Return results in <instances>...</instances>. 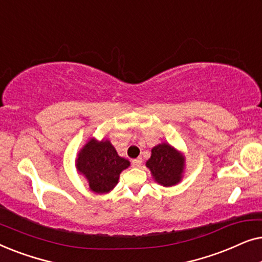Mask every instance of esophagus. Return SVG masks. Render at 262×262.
Listing matches in <instances>:
<instances>
[{
  "mask_svg": "<svg viewBox=\"0 0 262 262\" xmlns=\"http://www.w3.org/2000/svg\"><path fill=\"white\" fill-rule=\"evenodd\" d=\"M142 159H136V160H134L132 161V167H136V168H138V167H141L142 166Z\"/></svg>",
  "mask_w": 262,
  "mask_h": 262,
  "instance_id": "esophagus-1",
  "label": "esophagus"
}]
</instances>
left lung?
Returning a JSON list of instances; mask_svg holds the SVG:
<instances>
[{
  "label": "left lung",
  "mask_w": 262,
  "mask_h": 262,
  "mask_svg": "<svg viewBox=\"0 0 262 262\" xmlns=\"http://www.w3.org/2000/svg\"><path fill=\"white\" fill-rule=\"evenodd\" d=\"M146 167L151 171L156 182L169 187L181 181L185 157L168 143H162L151 149V156L146 161Z\"/></svg>",
  "instance_id": "obj_1"
}]
</instances>
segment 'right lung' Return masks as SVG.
Masks as SVG:
<instances>
[{
    "mask_svg": "<svg viewBox=\"0 0 262 262\" xmlns=\"http://www.w3.org/2000/svg\"><path fill=\"white\" fill-rule=\"evenodd\" d=\"M130 166L127 160L118 155L110 141H88L76 160V168L88 180L93 192L108 193L118 184L121 171Z\"/></svg>",
    "mask_w": 262,
    "mask_h": 262,
    "instance_id": "right-lung-1",
    "label": "right lung"
}]
</instances>
